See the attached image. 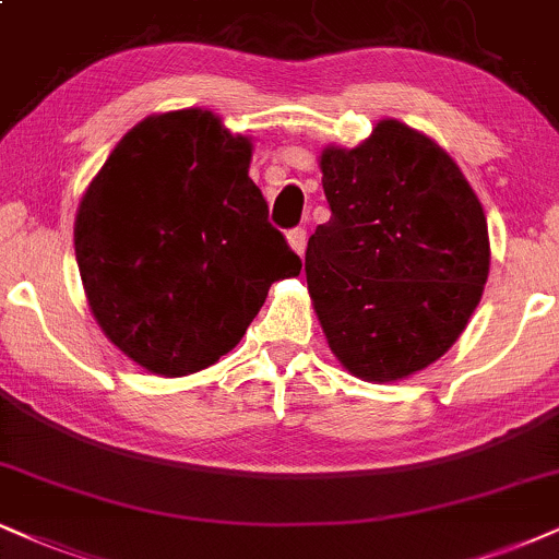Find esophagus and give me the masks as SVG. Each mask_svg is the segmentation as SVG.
<instances>
[{
	"label": "esophagus",
	"instance_id": "esophagus-1",
	"mask_svg": "<svg viewBox=\"0 0 559 559\" xmlns=\"http://www.w3.org/2000/svg\"><path fill=\"white\" fill-rule=\"evenodd\" d=\"M286 239H288V245H292L294 252L305 254V250H307V231H305V228H292V231L286 234Z\"/></svg>",
	"mask_w": 559,
	"mask_h": 559
}]
</instances>
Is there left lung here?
I'll list each match as a JSON object with an SVG mask.
<instances>
[{"mask_svg": "<svg viewBox=\"0 0 559 559\" xmlns=\"http://www.w3.org/2000/svg\"><path fill=\"white\" fill-rule=\"evenodd\" d=\"M331 221L309 237L307 288L331 352L361 380H403L459 341L489 275L481 203L427 134L382 119L325 147Z\"/></svg>", "mask_w": 559, "mask_h": 559, "instance_id": "8db88e82", "label": "left lung"}]
</instances>
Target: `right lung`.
I'll return each mask as SVG.
<instances>
[{"label": "right lung", "mask_w": 559, "mask_h": 559, "mask_svg": "<svg viewBox=\"0 0 559 559\" xmlns=\"http://www.w3.org/2000/svg\"><path fill=\"white\" fill-rule=\"evenodd\" d=\"M252 143L203 109L153 114L80 200L75 254L114 346L164 378L200 372L245 335L301 260L267 224Z\"/></svg>", "instance_id": "1"}]
</instances>
